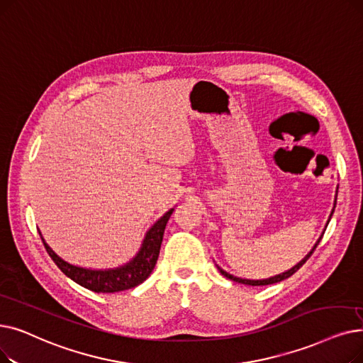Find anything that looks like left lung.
Returning <instances> with one entry per match:
<instances>
[{"mask_svg": "<svg viewBox=\"0 0 363 363\" xmlns=\"http://www.w3.org/2000/svg\"><path fill=\"white\" fill-rule=\"evenodd\" d=\"M337 194H338V188H337ZM335 204H337V196H335V200H334V208H333V211H330V215H329V218H328V223H326V225L325 227H328V224H329V220H330V218H333V213H334V211H335ZM326 230V228H325ZM325 230H323V233L320 234V238L318 239V242L314 243V246L311 247V250L308 252V254L299 261L296 265H294L292 269H289L288 272H285V273H280V274H276V276H273V277H269V279H261V280H250V279H242V277H235V276H233V274H230V273H227L225 270H223L220 269L219 265H216L218 267V270L220 272V274L223 276H225L227 279H230V280H234V281H239V283H243V285H250V286H265V285H273V283H277V281H281V280H285V279H288V277H291L294 273H296L299 269H301V267L306 264V261L311 257V254L314 252V249L318 247V245L320 243V240H322V238H323V234H325Z\"/></svg>", "mask_w": 363, "mask_h": 363, "instance_id": "1", "label": "left lung"}]
</instances>
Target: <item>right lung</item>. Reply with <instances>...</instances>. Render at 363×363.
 I'll return each mask as SVG.
<instances>
[{"instance_id": "add662e5", "label": "right lung", "mask_w": 363, "mask_h": 363, "mask_svg": "<svg viewBox=\"0 0 363 363\" xmlns=\"http://www.w3.org/2000/svg\"><path fill=\"white\" fill-rule=\"evenodd\" d=\"M173 211L175 209L167 211L160 219L155 220L154 225L147 231L143 245H140L138 250V254L129 262L116 267V269L93 270V269H86V267H78V265L69 264L68 261L62 259L56 252L45 243L41 233L40 235L47 254L50 255V258L55 261V264L65 276L72 279L75 283H78V285H82L83 288L90 289L93 292L113 294V292L132 289L140 285V283L147 280V277L152 273L157 258H159V254H160L164 228Z\"/></svg>"}]
</instances>
